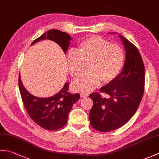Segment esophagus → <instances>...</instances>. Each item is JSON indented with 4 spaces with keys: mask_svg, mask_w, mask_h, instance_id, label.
<instances>
[{
    "mask_svg": "<svg viewBox=\"0 0 159 159\" xmlns=\"http://www.w3.org/2000/svg\"><path fill=\"white\" fill-rule=\"evenodd\" d=\"M88 96V94H86V93H81L80 94V97L81 98H86Z\"/></svg>",
    "mask_w": 159,
    "mask_h": 159,
    "instance_id": "esophagus-1",
    "label": "esophagus"
}]
</instances>
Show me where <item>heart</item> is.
I'll use <instances>...</instances> for the list:
<instances>
[{
	"label": "heart",
	"mask_w": 159,
	"mask_h": 159,
	"mask_svg": "<svg viewBox=\"0 0 159 159\" xmlns=\"http://www.w3.org/2000/svg\"><path fill=\"white\" fill-rule=\"evenodd\" d=\"M67 62L70 75L79 78L87 65L88 72L74 81L72 88L76 92L89 93L100 84L113 82L120 74L124 63V53L120 46L110 43L98 35L80 42L76 52L67 54Z\"/></svg>",
	"instance_id": "1"
}]
</instances>
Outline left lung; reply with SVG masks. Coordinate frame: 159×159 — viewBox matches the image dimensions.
<instances>
[{
    "instance_id": "1",
    "label": "left lung",
    "mask_w": 159,
    "mask_h": 159,
    "mask_svg": "<svg viewBox=\"0 0 159 159\" xmlns=\"http://www.w3.org/2000/svg\"><path fill=\"white\" fill-rule=\"evenodd\" d=\"M119 36L126 50L124 67L113 82L100 89L109 95V98H102L98 92L89 95L93 102L89 112L90 123L101 132L112 131L126 124L135 113L143 95L142 58L135 46L122 35Z\"/></svg>"
}]
</instances>
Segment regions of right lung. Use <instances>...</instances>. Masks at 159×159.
<instances>
[{"label": "right lung", "mask_w": 159, "mask_h": 159, "mask_svg": "<svg viewBox=\"0 0 159 159\" xmlns=\"http://www.w3.org/2000/svg\"><path fill=\"white\" fill-rule=\"evenodd\" d=\"M46 39L59 44L66 53L72 38L65 32L52 29L34 40L31 45ZM18 83L24 106L30 117L36 124L48 130H58L65 126L73 104L80 98L79 93L72 94L68 92V83H66L58 93L48 98H39L30 93L23 85L20 73Z\"/></svg>", "instance_id": "obj_1"}]
</instances>
